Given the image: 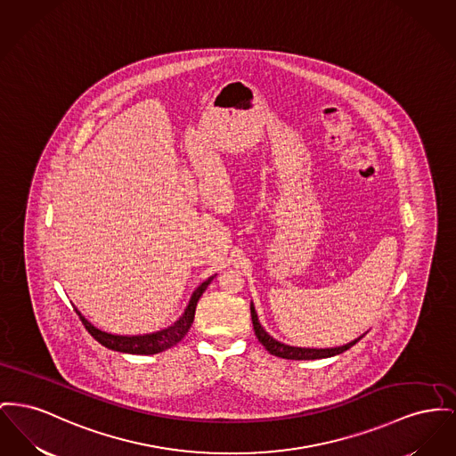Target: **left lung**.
<instances>
[{
    "instance_id": "left-lung-1",
    "label": "left lung",
    "mask_w": 456,
    "mask_h": 456,
    "mask_svg": "<svg viewBox=\"0 0 456 456\" xmlns=\"http://www.w3.org/2000/svg\"><path fill=\"white\" fill-rule=\"evenodd\" d=\"M249 310H251V321H253V329H255V334L258 338V341L264 345V348L267 349L270 354H275L279 358H286V360H321V358H330V356H336V354H341L345 353L346 349L354 346L363 336H360L358 339L351 341L348 345H343V346H336V348H297V346H289V345H284L277 339H273L267 330L262 327V323L258 321V315H256V310H255V305L251 303L249 305Z\"/></svg>"
}]
</instances>
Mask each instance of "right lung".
Masks as SVG:
<instances>
[{
    "instance_id": "right-lung-1",
    "label": "right lung",
    "mask_w": 456,
    "mask_h": 456,
    "mask_svg": "<svg viewBox=\"0 0 456 456\" xmlns=\"http://www.w3.org/2000/svg\"><path fill=\"white\" fill-rule=\"evenodd\" d=\"M215 275H212L208 281L201 282L194 293L191 295L188 306L184 310V314L174 322L172 325L160 329L157 332H150V334H137V336H122V334H111L107 330L98 329L96 325H93L87 321L81 312L76 308L77 315L81 317L82 323L86 325L87 332L98 341L102 343L105 348L113 349V351H120V353H129V354H157L160 351L175 346L191 329V323L194 321V312H196V305L198 299L205 293V289L208 288V284L214 281Z\"/></svg>"
}]
</instances>
